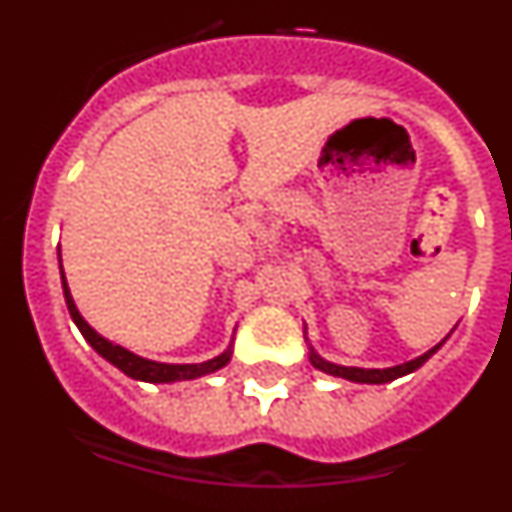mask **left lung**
Here are the masks:
<instances>
[{
	"mask_svg": "<svg viewBox=\"0 0 512 512\" xmlns=\"http://www.w3.org/2000/svg\"><path fill=\"white\" fill-rule=\"evenodd\" d=\"M446 343V338H443L438 346H433L431 351H425L423 356H418V359L413 361H405V364H397V366H387V369H361V366H341V364H333V361L323 359V356L315 351V348L310 346V364L315 366V369H320V372L330 374V377H341V379H348V382H359V384H384V382H392V379L397 377H405V374L415 372V369H420V366L425 364V361L431 359L433 354H436L438 348Z\"/></svg>",
	"mask_w": 512,
	"mask_h": 512,
	"instance_id": "1",
	"label": "left lung"
}]
</instances>
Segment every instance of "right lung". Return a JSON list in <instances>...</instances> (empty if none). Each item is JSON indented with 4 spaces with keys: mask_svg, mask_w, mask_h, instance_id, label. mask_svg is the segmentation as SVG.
Returning a JSON list of instances; mask_svg holds the SVG:
<instances>
[{
    "mask_svg": "<svg viewBox=\"0 0 512 512\" xmlns=\"http://www.w3.org/2000/svg\"><path fill=\"white\" fill-rule=\"evenodd\" d=\"M58 256H61V253H58ZM61 284H63V297H66V307H69L71 320L76 323V328L81 330V336L87 338L89 346H92L102 359H107L112 366H117L122 374H128V377L138 379V382H151V384L187 382V379L205 377V374L223 369V366L230 361V356H233V346H228L223 354L215 356V359L210 361H202V364H164V361L143 359V356L133 354V351H128V348L117 346V343L99 336L97 330H94L87 320L81 318V312L76 310L74 305V297H71L69 284H66V277H63V266H61Z\"/></svg>",
    "mask_w": 512,
    "mask_h": 512,
    "instance_id": "add662e5",
    "label": "right lung"
}]
</instances>
